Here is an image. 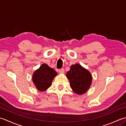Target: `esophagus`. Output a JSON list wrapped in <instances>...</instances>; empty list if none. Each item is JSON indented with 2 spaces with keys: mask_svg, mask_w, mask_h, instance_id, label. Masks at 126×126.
<instances>
[{
  "mask_svg": "<svg viewBox=\"0 0 126 126\" xmlns=\"http://www.w3.org/2000/svg\"><path fill=\"white\" fill-rule=\"evenodd\" d=\"M59 73H60V74H63L64 73V69H61L59 70Z\"/></svg>",
  "mask_w": 126,
  "mask_h": 126,
  "instance_id": "1",
  "label": "esophagus"
}]
</instances>
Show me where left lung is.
<instances>
[{
	"mask_svg": "<svg viewBox=\"0 0 126 126\" xmlns=\"http://www.w3.org/2000/svg\"><path fill=\"white\" fill-rule=\"evenodd\" d=\"M66 76L72 90L77 94L86 93L92 84V76L90 72L79 64L71 65Z\"/></svg>",
	"mask_w": 126,
	"mask_h": 126,
	"instance_id": "obj_1",
	"label": "left lung"
}]
</instances>
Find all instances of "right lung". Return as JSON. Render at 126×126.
Returning a JSON list of instances; mask_svg holds the SVG:
<instances>
[{
    "mask_svg": "<svg viewBox=\"0 0 126 126\" xmlns=\"http://www.w3.org/2000/svg\"><path fill=\"white\" fill-rule=\"evenodd\" d=\"M57 75V72L54 69L49 67L47 64H43L34 71L32 81L37 89L44 92L51 85L52 80Z\"/></svg>",
    "mask_w": 126,
    "mask_h": 126,
    "instance_id": "1",
    "label": "right lung"
}]
</instances>
